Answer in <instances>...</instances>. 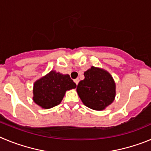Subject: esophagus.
Masks as SVG:
<instances>
[{"label":"esophagus","instance_id":"34e87169","mask_svg":"<svg viewBox=\"0 0 151 151\" xmlns=\"http://www.w3.org/2000/svg\"><path fill=\"white\" fill-rule=\"evenodd\" d=\"M79 81H80V80H79L78 78L75 79V80H74V83H76V85H77V84H78Z\"/></svg>","mask_w":151,"mask_h":151}]
</instances>
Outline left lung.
<instances>
[{
  "mask_svg": "<svg viewBox=\"0 0 151 151\" xmlns=\"http://www.w3.org/2000/svg\"><path fill=\"white\" fill-rule=\"evenodd\" d=\"M84 77L77 87L84 105L95 111H103L114 101L116 83L108 71L92 66L84 72Z\"/></svg>",
  "mask_w": 151,
  "mask_h": 151,
  "instance_id": "1",
  "label": "left lung"
}]
</instances>
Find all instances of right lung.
<instances>
[{"mask_svg":"<svg viewBox=\"0 0 151 151\" xmlns=\"http://www.w3.org/2000/svg\"><path fill=\"white\" fill-rule=\"evenodd\" d=\"M76 87L77 85L69 74H62L52 70L35 82L33 101L42 108H52L60 104L66 91Z\"/></svg>","mask_w":151,"mask_h":151,"instance_id":"obj_1","label":"right lung"}]
</instances>
